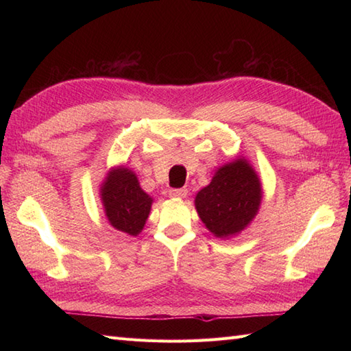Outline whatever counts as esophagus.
<instances>
[{
  "label": "esophagus",
  "mask_w": 351,
  "mask_h": 351,
  "mask_svg": "<svg viewBox=\"0 0 351 351\" xmlns=\"http://www.w3.org/2000/svg\"><path fill=\"white\" fill-rule=\"evenodd\" d=\"M187 195H189L187 189H171V190H169V196L173 197V199H182Z\"/></svg>",
  "instance_id": "obj_1"
}]
</instances>
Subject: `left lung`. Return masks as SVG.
<instances>
[{"instance_id": "8db88e82", "label": "left lung", "mask_w": 351, "mask_h": 351, "mask_svg": "<svg viewBox=\"0 0 351 351\" xmlns=\"http://www.w3.org/2000/svg\"><path fill=\"white\" fill-rule=\"evenodd\" d=\"M263 184L255 167L244 156L220 166L211 182L195 197L205 228L215 238L229 240L247 228L263 202Z\"/></svg>"}]
</instances>
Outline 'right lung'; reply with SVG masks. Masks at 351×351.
Instances as JSON below:
<instances>
[{"label": "right lung", "mask_w": 351, "mask_h": 351, "mask_svg": "<svg viewBox=\"0 0 351 351\" xmlns=\"http://www.w3.org/2000/svg\"><path fill=\"white\" fill-rule=\"evenodd\" d=\"M99 197L108 223L119 232L137 237L151 213L154 197L140 187L136 171L114 166L99 185Z\"/></svg>", "instance_id": "right-lung-1"}]
</instances>
